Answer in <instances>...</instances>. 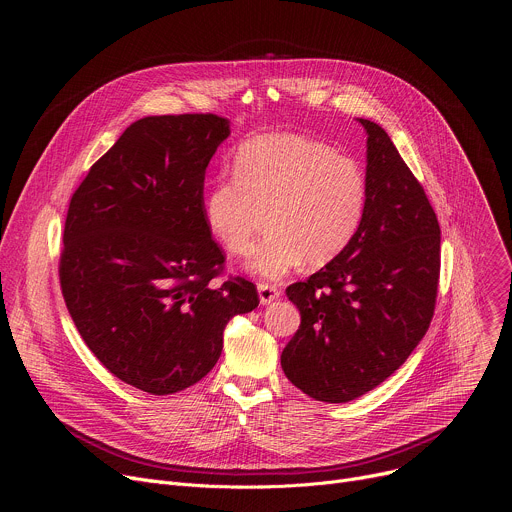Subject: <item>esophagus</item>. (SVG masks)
<instances>
[{"label":"esophagus","mask_w":512,"mask_h":512,"mask_svg":"<svg viewBox=\"0 0 512 512\" xmlns=\"http://www.w3.org/2000/svg\"><path fill=\"white\" fill-rule=\"evenodd\" d=\"M257 291H259V302L263 306H267V304H271V302H275L279 298V289L275 285H271V283H259Z\"/></svg>","instance_id":"obj_1"}]
</instances>
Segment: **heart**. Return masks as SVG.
Here are the masks:
<instances>
[{"instance_id": "b5f03b06", "label": "heart", "mask_w": 512, "mask_h": 512, "mask_svg": "<svg viewBox=\"0 0 512 512\" xmlns=\"http://www.w3.org/2000/svg\"><path fill=\"white\" fill-rule=\"evenodd\" d=\"M360 164L330 145L289 133L259 135L241 145L235 178H218L204 196L210 235L233 255H245L261 216L267 239L245 267L279 279L302 267L326 265L354 239L367 208Z\"/></svg>"}]
</instances>
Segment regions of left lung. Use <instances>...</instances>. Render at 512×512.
Instances as JSON below:
<instances>
[{"mask_svg": "<svg viewBox=\"0 0 512 512\" xmlns=\"http://www.w3.org/2000/svg\"><path fill=\"white\" fill-rule=\"evenodd\" d=\"M367 131V208L350 245L287 287L302 314L281 369L316 401L346 403L389 379L425 336L440 279L437 216L387 131Z\"/></svg>", "mask_w": 512, "mask_h": 512, "instance_id": "obj_1", "label": "left lung"}]
</instances>
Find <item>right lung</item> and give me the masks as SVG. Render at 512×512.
<instances>
[{
    "instance_id": "1",
    "label": "right lung",
    "mask_w": 512,
    "mask_h": 512,
    "mask_svg": "<svg viewBox=\"0 0 512 512\" xmlns=\"http://www.w3.org/2000/svg\"><path fill=\"white\" fill-rule=\"evenodd\" d=\"M231 121L152 115L131 123L70 198L60 287L72 322L123 383L172 395L206 377L257 287L223 285L204 221V174Z\"/></svg>"
}]
</instances>
